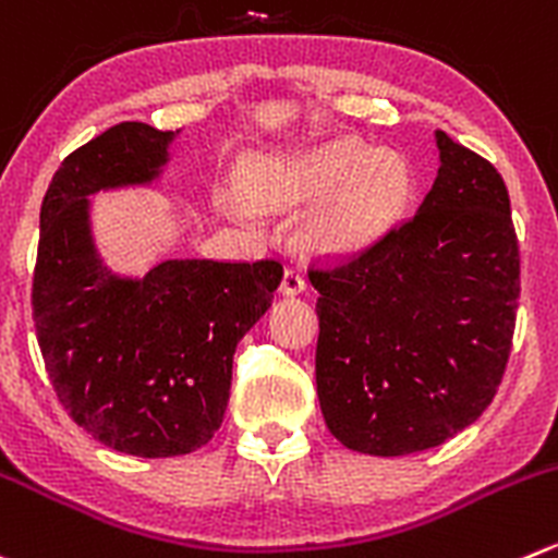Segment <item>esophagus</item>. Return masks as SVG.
I'll return each instance as SVG.
<instances>
[{
	"instance_id": "esophagus-1",
	"label": "esophagus",
	"mask_w": 558,
	"mask_h": 558,
	"mask_svg": "<svg viewBox=\"0 0 558 558\" xmlns=\"http://www.w3.org/2000/svg\"><path fill=\"white\" fill-rule=\"evenodd\" d=\"M305 286H307L305 275H302L296 267H289L283 272V280H280V294L296 296V294H302V291H305Z\"/></svg>"
}]
</instances>
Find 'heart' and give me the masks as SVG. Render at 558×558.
Returning a JSON list of instances; mask_svg holds the SVG:
<instances>
[{"mask_svg": "<svg viewBox=\"0 0 558 558\" xmlns=\"http://www.w3.org/2000/svg\"><path fill=\"white\" fill-rule=\"evenodd\" d=\"M242 202L256 213L318 204L305 226L307 245L327 256H354L389 234L414 191L403 155L332 138L289 155H256L236 177Z\"/></svg>", "mask_w": 558, "mask_h": 558, "instance_id": "obj_1", "label": "heart"}]
</instances>
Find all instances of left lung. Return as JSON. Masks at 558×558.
Returning a JSON list of instances; mask_svg holds the SVG:
<instances>
[{
  "mask_svg": "<svg viewBox=\"0 0 558 558\" xmlns=\"http://www.w3.org/2000/svg\"><path fill=\"white\" fill-rule=\"evenodd\" d=\"M439 174L416 215L349 264L311 269L316 387L343 447L409 456L477 420L505 376L521 256L499 171L436 130Z\"/></svg>",
  "mask_w": 558,
  "mask_h": 558,
  "instance_id": "1",
  "label": "left lung"
}]
</instances>
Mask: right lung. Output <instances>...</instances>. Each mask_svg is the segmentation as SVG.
Here are the masks:
<instances>
[{"label":"right lung","mask_w":558,"mask_h":558,"mask_svg":"<svg viewBox=\"0 0 558 558\" xmlns=\"http://www.w3.org/2000/svg\"><path fill=\"white\" fill-rule=\"evenodd\" d=\"M171 142V130L119 122L68 155L43 198L32 280L37 343L59 403L92 439L138 458L187 456L213 439L236 343L283 278L269 258H169L144 278L102 264L89 196L155 182Z\"/></svg>","instance_id":"right-lung-1"}]
</instances>
